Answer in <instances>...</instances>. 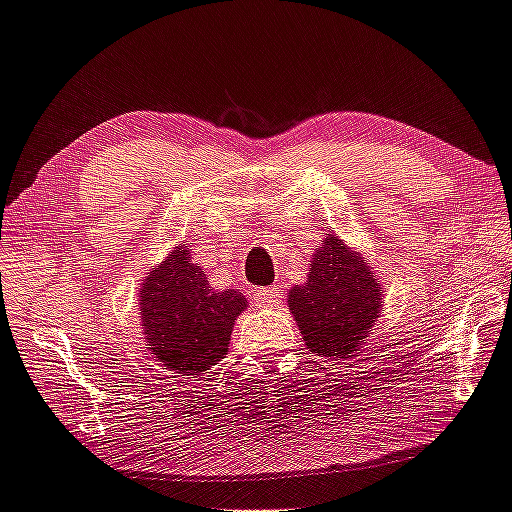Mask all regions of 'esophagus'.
<instances>
[{
    "label": "esophagus",
    "mask_w": 512,
    "mask_h": 512,
    "mask_svg": "<svg viewBox=\"0 0 512 512\" xmlns=\"http://www.w3.org/2000/svg\"><path fill=\"white\" fill-rule=\"evenodd\" d=\"M254 300H256V305H260V307L276 305V302L283 300V287H280V285H271V287L254 289Z\"/></svg>",
    "instance_id": "obj_1"
}]
</instances>
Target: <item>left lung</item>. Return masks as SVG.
I'll return each mask as SVG.
<instances>
[{
	"label": "left lung",
	"instance_id": "obj_1",
	"mask_svg": "<svg viewBox=\"0 0 512 512\" xmlns=\"http://www.w3.org/2000/svg\"><path fill=\"white\" fill-rule=\"evenodd\" d=\"M309 263L307 283L289 291V311L311 353L329 360L347 358L360 351L380 318L384 298L380 278L333 232Z\"/></svg>",
	"mask_w": 512,
	"mask_h": 512
}]
</instances>
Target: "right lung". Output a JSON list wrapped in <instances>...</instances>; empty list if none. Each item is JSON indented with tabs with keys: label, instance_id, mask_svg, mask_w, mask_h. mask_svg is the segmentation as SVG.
Wrapping results in <instances>:
<instances>
[{
	"label": "right lung",
	"instance_id": "add662e5",
	"mask_svg": "<svg viewBox=\"0 0 512 512\" xmlns=\"http://www.w3.org/2000/svg\"><path fill=\"white\" fill-rule=\"evenodd\" d=\"M139 300L148 349L170 371L194 378L227 356L234 322L247 309L238 289L210 287L185 245L145 276Z\"/></svg>",
	"mask_w": 512,
	"mask_h": 512
}]
</instances>
